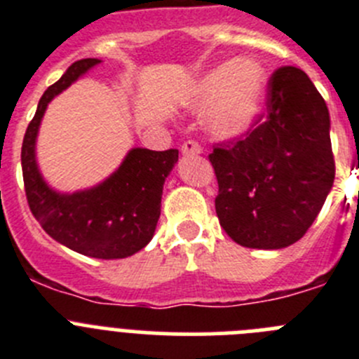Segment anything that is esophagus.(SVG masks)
Listing matches in <instances>:
<instances>
[{"label":"esophagus","mask_w":359,"mask_h":359,"mask_svg":"<svg viewBox=\"0 0 359 359\" xmlns=\"http://www.w3.org/2000/svg\"><path fill=\"white\" fill-rule=\"evenodd\" d=\"M182 152L185 154V156H196V154H201L203 147L199 145V142L187 140V142H183Z\"/></svg>","instance_id":"34e87169"}]
</instances>
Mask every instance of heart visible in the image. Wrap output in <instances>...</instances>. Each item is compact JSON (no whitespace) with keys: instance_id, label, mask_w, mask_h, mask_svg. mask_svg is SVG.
<instances>
[{"instance_id":"b5f03b06","label":"heart","mask_w":359,"mask_h":359,"mask_svg":"<svg viewBox=\"0 0 359 359\" xmlns=\"http://www.w3.org/2000/svg\"><path fill=\"white\" fill-rule=\"evenodd\" d=\"M266 72L259 62H226L208 72L196 88V104L210 111V126L219 136L248 131L262 109Z\"/></svg>"}]
</instances>
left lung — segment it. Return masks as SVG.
I'll return each instance as SVG.
<instances>
[{
    "label": "left lung",
    "mask_w": 359,
    "mask_h": 359,
    "mask_svg": "<svg viewBox=\"0 0 359 359\" xmlns=\"http://www.w3.org/2000/svg\"><path fill=\"white\" fill-rule=\"evenodd\" d=\"M325 100L294 66L275 69L266 109L244 135L215 144V212L241 246L286 248L309 230L334 182Z\"/></svg>",
    "instance_id": "1"
}]
</instances>
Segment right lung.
<instances>
[{
    "label": "right lung",
    "instance_id": "add662e5",
    "mask_svg": "<svg viewBox=\"0 0 359 359\" xmlns=\"http://www.w3.org/2000/svg\"><path fill=\"white\" fill-rule=\"evenodd\" d=\"M98 59H81L44 91L21 147L27 201L43 230L73 252L95 259H123L140 252L160 219L165 177L177 161V149H133L106 182L75 194H59L44 183L36 163V138L46 106Z\"/></svg>",
    "mask_w": 359,
    "mask_h": 359
}]
</instances>
